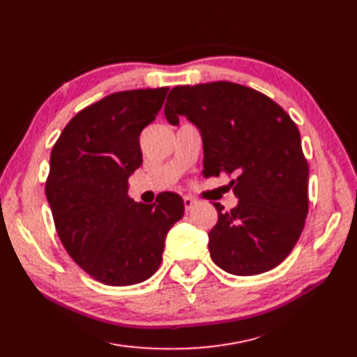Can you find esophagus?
<instances>
[{"mask_svg": "<svg viewBox=\"0 0 357 357\" xmlns=\"http://www.w3.org/2000/svg\"><path fill=\"white\" fill-rule=\"evenodd\" d=\"M196 200L193 199V197H190V196H185L184 197V206H185V211H191V209H193L195 206H196Z\"/></svg>", "mask_w": 357, "mask_h": 357, "instance_id": "34e87169", "label": "esophagus"}]
</instances>
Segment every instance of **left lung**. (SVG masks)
Segmentation results:
<instances>
[{
    "mask_svg": "<svg viewBox=\"0 0 357 357\" xmlns=\"http://www.w3.org/2000/svg\"><path fill=\"white\" fill-rule=\"evenodd\" d=\"M167 122L185 116L204 142V176L234 175L238 205L209 231L215 266L236 276L266 273L285 259L305 227L309 166L297 125L261 91L229 81L170 90Z\"/></svg>",
    "mask_w": 357,
    "mask_h": 357,
    "instance_id": "8db88e82",
    "label": "left lung"
}]
</instances>
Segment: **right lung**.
<instances>
[{
	"label": "right lung",
	"instance_id": "add662e5",
	"mask_svg": "<svg viewBox=\"0 0 357 357\" xmlns=\"http://www.w3.org/2000/svg\"><path fill=\"white\" fill-rule=\"evenodd\" d=\"M169 87L125 90L81 109L54 144L45 184L57 234L95 280L126 287L149 279L162 261L184 200L162 193L137 204L128 179L142 166L140 132L155 121Z\"/></svg>",
	"mask_w": 357,
	"mask_h": 357
}]
</instances>
